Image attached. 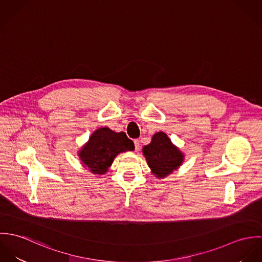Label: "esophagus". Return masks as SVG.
Returning <instances> with one entry per match:
<instances>
[{
  "mask_svg": "<svg viewBox=\"0 0 262 262\" xmlns=\"http://www.w3.org/2000/svg\"><path fill=\"white\" fill-rule=\"evenodd\" d=\"M134 144H135V149L139 150V148H140V140L139 139H135L134 140Z\"/></svg>",
  "mask_w": 262,
  "mask_h": 262,
  "instance_id": "1",
  "label": "esophagus"
}]
</instances>
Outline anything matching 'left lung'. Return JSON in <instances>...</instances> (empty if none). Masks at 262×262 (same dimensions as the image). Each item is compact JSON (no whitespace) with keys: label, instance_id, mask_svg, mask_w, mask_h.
I'll return each instance as SVG.
<instances>
[{"label":"left lung","instance_id":"8db88e82","mask_svg":"<svg viewBox=\"0 0 262 262\" xmlns=\"http://www.w3.org/2000/svg\"><path fill=\"white\" fill-rule=\"evenodd\" d=\"M151 173L162 180L179 169L185 160V154L174 145L164 132H156L148 145L142 148Z\"/></svg>","mask_w":262,"mask_h":262}]
</instances>
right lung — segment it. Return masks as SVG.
I'll return each instance as SVG.
<instances>
[{
	"instance_id": "add662e5",
	"label": "right lung",
	"mask_w": 262,
	"mask_h": 262,
	"mask_svg": "<svg viewBox=\"0 0 262 262\" xmlns=\"http://www.w3.org/2000/svg\"><path fill=\"white\" fill-rule=\"evenodd\" d=\"M135 149L134 143L124 132H115L108 127L97 129L77 155L84 168L93 174H105L120 153Z\"/></svg>"
}]
</instances>
